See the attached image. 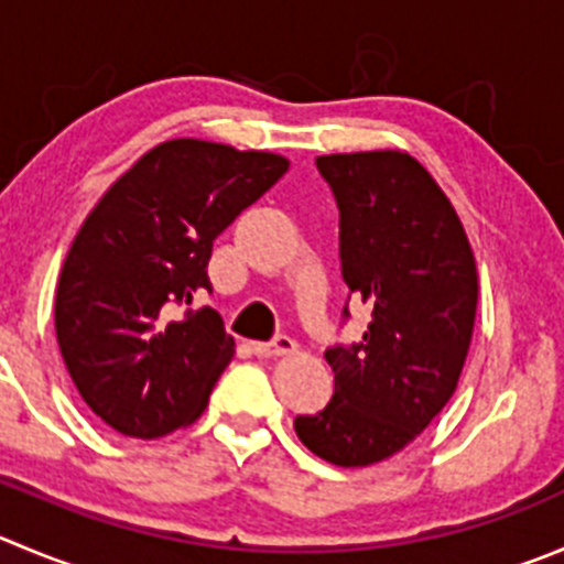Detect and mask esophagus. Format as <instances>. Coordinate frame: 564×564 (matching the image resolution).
Wrapping results in <instances>:
<instances>
[{"label":"esophagus","instance_id":"obj_1","mask_svg":"<svg viewBox=\"0 0 564 564\" xmlns=\"http://www.w3.org/2000/svg\"><path fill=\"white\" fill-rule=\"evenodd\" d=\"M296 348V340L288 335H276L268 343H251V351H254L257 357H288V354H293Z\"/></svg>","mask_w":564,"mask_h":564}]
</instances>
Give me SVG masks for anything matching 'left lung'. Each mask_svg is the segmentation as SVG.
I'll return each instance as SVG.
<instances>
[{"instance_id":"obj_1","label":"left lung","mask_w":564,"mask_h":564,"mask_svg":"<svg viewBox=\"0 0 564 564\" xmlns=\"http://www.w3.org/2000/svg\"><path fill=\"white\" fill-rule=\"evenodd\" d=\"M315 165L340 210L343 279L373 313L362 340L326 348L335 395L293 426L315 457L366 468L410 446L457 390L479 276L457 210L415 158L384 149Z\"/></svg>"}]
</instances>
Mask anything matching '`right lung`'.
<instances>
[{
  "instance_id": "right-lung-1",
  "label": "right lung",
  "mask_w": 564,
  "mask_h": 564,
  "mask_svg": "<svg viewBox=\"0 0 564 564\" xmlns=\"http://www.w3.org/2000/svg\"><path fill=\"white\" fill-rule=\"evenodd\" d=\"M288 165L282 154L176 138L118 176L85 218L57 282L55 332L79 395L107 426L154 440L205 412L235 340L193 296L213 293V240Z\"/></svg>"
}]
</instances>
